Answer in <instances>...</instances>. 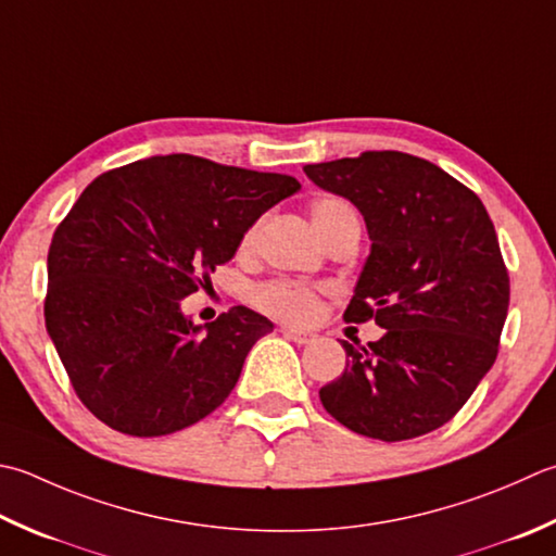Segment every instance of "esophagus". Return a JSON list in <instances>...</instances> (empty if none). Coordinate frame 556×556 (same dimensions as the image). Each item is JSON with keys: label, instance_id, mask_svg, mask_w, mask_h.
Wrapping results in <instances>:
<instances>
[{"label": "esophagus", "instance_id": "34e87169", "mask_svg": "<svg viewBox=\"0 0 556 556\" xmlns=\"http://www.w3.org/2000/svg\"><path fill=\"white\" fill-rule=\"evenodd\" d=\"M281 334L287 337V340L296 342V344H311L315 340V334L308 330H296V328H281Z\"/></svg>", "mask_w": 556, "mask_h": 556}]
</instances>
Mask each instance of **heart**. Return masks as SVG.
I'll list each match as a JSON object with an SVG mask.
<instances>
[{
    "mask_svg": "<svg viewBox=\"0 0 556 556\" xmlns=\"http://www.w3.org/2000/svg\"><path fill=\"white\" fill-rule=\"evenodd\" d=\"M311 219L315 231L320 236V241H325V238H330L337 231H344V228H358V216L354 212V206L340 198H320L318 202H313ZM263 224L265 219H257L255 224L248 226L241 241L243 250H253L257 245ZM255 301L263 311L293 323H306L313 318L315 311H318V293L308 287L289 285V281H275V285L260 287L255 293Z\"/></svg>",
    "mask_w": 556,
    "mask_h": 556,
    "instance_id": "obj_1",
    "label": "heart"
}]
</instances>
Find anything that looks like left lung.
Listing matches in <instances>:
<instances>
[{
  "label": "left lung",
  "instance_id": "1",
  "mask_svg": "<svg viewBox=\"0 0 556 556\" xmlns=\"http://www.w3.org/2000/svg\"><path fill=\"white\" fill-rule=\"evenodd\" d=\"M362 212L371 241L346 320L374 318L378 342H342L344 374L320 388L362 437L417 439L451 421L492 368L508 313V271L472 190L431 161L366 151L303 166Z\"/></svg>",
  "mask_w": 556,
  "mask_h": 556
}]
</instances>
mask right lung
I'll use <instances>...</instances> for the list:
<instances>
[{
    "label": "right lung",
    "instance_id": "obj_1",
    "mask_svg": "<svg viewBox=\"0 0 556 556\" xmlns=\"http://www.w3.org/2000/svg\"><path fill=\"white\" fill-rule=\"evenodd\" d=\"M299 190L281 173L168 154L108 170L81 192L50 243L46 328L91 415L151 439L231 395L275 325L245 306L198 325L180 301Z\"/></svg>",
    "mask_w": 556,
    "mask_h": 556
}]
</instances>
